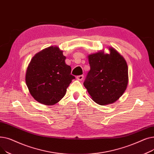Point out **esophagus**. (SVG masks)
Segmentation results:
<instances>
[{"mask_svg":"<svg viewBox=\"0 0 154 154\" xmlns=\"http://www.w3.org/2000/svg\"><path fill=\"white\" fill-rule=\"evenodd\" d=\"M84 79V75H80L77 77V79L79 80H82Z\"/></svg>","mask_w":154,"mask_h":154,"instance_id":"1","label":"esophagus"}]
</instances>
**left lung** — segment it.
<instances>
[{
  "instance_id": "left-lung-1",
  "label": "left lung",
  "mask_w": 154,
  "mask_h": 154,
  "mask_svg": "<svg viewBox=\"0 0 154 154\" xmlns=\"http://www.w3.org/2000/svg\"><path fill=\"white\" fill-rule=\"evenodd\" d=\"M110 53L103 52L88 55L91 69L84 85L93 100L99 105L114 103L125 92L128 84L126 61L113 48Z\"/></svg>"
}]
</instances>
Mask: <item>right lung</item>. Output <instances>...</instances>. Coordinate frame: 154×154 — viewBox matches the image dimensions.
I'll use <instances>...</instances> for the list:
<instances>
[{
    "label": "right lung",
    "instance_id": "obj_1",
    "mask_svg": "<svg viewBox=\"0 0 154 154\" xmlns=\"http://www.w3.org/2000/svg\"><path fill=\"white\" fill-rule=\"evenodd\" d=\"M66 57L57 47H50L37 54L31 60L26 82L29 92L37 102L51 106L60 101L75 77L65 63Z\"/></svg>",
    "mask_w": 154,
    "mask_h": 154
}]
</instances>
